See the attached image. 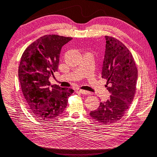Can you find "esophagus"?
Listing matches in <instances>:
<instances>
[{
    "mask_svg": "<svg viewBox=\"0 0 157 157\" xmlns=\"http://www.w3.org/2000/svg\"><path fill=\"white\" fill-rule=\"evenodd\" d=\"M78 92H80V93L83 94H90V92L87 91V90H81V89L78 90Z\"/></svg>",
    "mask_w": 157,
    "mask_h": 157,
    "instance_id": "esophagus-1",
    "label": "esophagus"
}]
</instances>
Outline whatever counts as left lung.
<instances>
[{"mask_svg": "<svg viewBox=\"0 0 157 157\" xmlns=\"http://www.w3.org/2000/svg\"><path fill=\"white\" fill-rule=\"evenodd\" d=\"M106 49L101 77L107 80L110 98L101 102L90 116L102 124H111L124 116L134 98L138 70L133 56L126 46L113 37L105 36ZM109 86H107V85Z\"/></svg>", "mask_w": 157, "mask_h": 157, "instance_id": "1", "label": "left lung"}]
</instances>
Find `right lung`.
<instances>
[{"label": "right lung", "instance_id": "add662e5", "mask_svg": "<svg viewBox=\"0 0 157 157\" xmlns=\"http://www.w3.org/2000/svg\"><path fill=\"white\" fill-rule=\"evenodd\" d=\"M71 37L48 35L28 46L21 58L19 79L26 105L34 117L55 119L64 111L74 90L51 85L48 81L58 71L61 48Z\"/></svg>", "mask_w": 157, "mask_h": 157}]
</instances>
